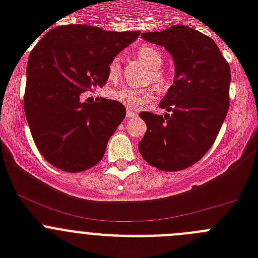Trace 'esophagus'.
<instances>
[{
	"label": "esophagus",
	"instance_id": "esophagus-1",
	"mask_svg": "<svg viewBox=\"0 0 258 258\" xmlns=\"http://www.w3.org/2000/svg\"><path fill=\"white\" fill-rule=\"evenodd\" d=\"M137 116H138V113L134 112V111H131V109H127V111H126V117L127 118H134V117H137Z\"/></svg>",
	"mask_w": 258,
	"mask_h": 258
}]
</instances>
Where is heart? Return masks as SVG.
<instances>
[{"instance_id":"1","label":"heart","mask_w":258,"mask_h":258,"mask_svg":"<svg viewBox=\"0 0 258 258\" xmlns=\"http://www.w3.org/2000/svg\"><path fill=\"white\" fill-rule=\"evenodd\" d=\"M137 55L142 61L151 68V81L155 88L159 92H165L169 81L166 79L165 75L161 72L159 68L163 64V55L161 52L154 46L145 45L141 46L137 51ZM108 76L111 80H116L120 76V58L116 56L111 60L108 66ZM112 98L115 101L120 102L129 109H138L145 104L150 103L155 99V93L152 89L149 88H132V86H122V88L113 90Z\"/></svg>"}]
</instances>
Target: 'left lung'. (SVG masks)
I'll return each instance as SVG.
<instances>
[{"label": "left lung", "mask_w": 258, "mask_h": 258, "mask_svg": "<svg viewBox=\"0 0 258 258\" xmlns=\"http://www.w3.org/2000/svg\"><path fill=\"white\" fill-rule=\"evenodd\" d=\"M142 38L169 52L175 75L159 104L168 113L140 115L147 131L138 149L157 169H186L211 149L226 117L231 81L229 63L211 37L181 24L146 32Z\"/></svg>", "instance_id": "left-lung-1"}]
</instances>
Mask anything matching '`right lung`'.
<instances>
[{"mask_svg":"<svg viewBox=\"0 0 258 258\" xmlns=\"http://www.w3.org/2000/svg\"><path fill=\"white\" fill-rule=\"evenodd\" d=\"M140 35L66 24L50 29L32 49L24 112L38 151L51 165L77 173L102 160L126 111L117 101L89 103L81 95L106 84L111 60Z\"/></svg>","mask_w":258,"mask_h":258,"instance_id":"obj_1","label":"right lung"}]
</instances>
